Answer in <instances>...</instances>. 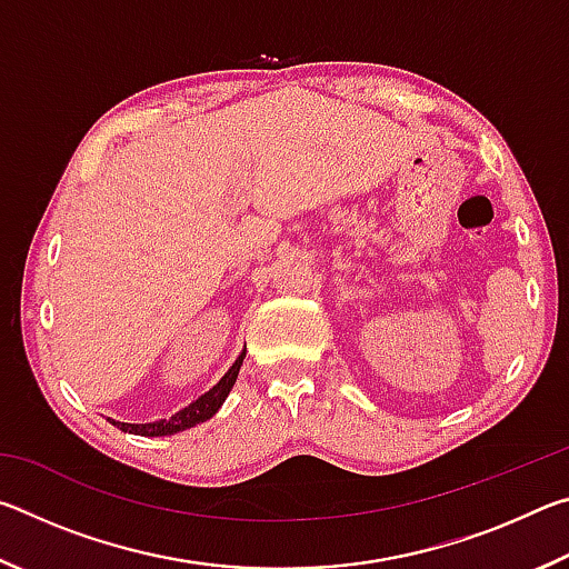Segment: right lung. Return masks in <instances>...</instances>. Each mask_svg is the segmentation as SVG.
Here are the masks:
<instances>
[{
	"instance_id": "obj_1",
	"label": "right lung",
	"mask_w": 569,
	"mask_h": 569,
	"mask_svg": "<svg viewBox=\"0 0 569 569\" xmlns=\"http://www.w3.org/2000/svg\"><path fill=\"white\" fill-rule=\"evenodd\" d=\"M243 356L246 351L238 356V361L230 366L228 373L223 379H220L213 389L206 391L203 397L196 399L178 413H172L170 419H160V421H152V423H124V421H112L114 427H120L122 431H130V435H140V437H168V435H178V431H186L190 427H196V423L206 421L213 417V413L220 409V403L226 401V397L233 389V383L238 379V371H240V363H243Z\"/></svg>"
}]
</instances>
